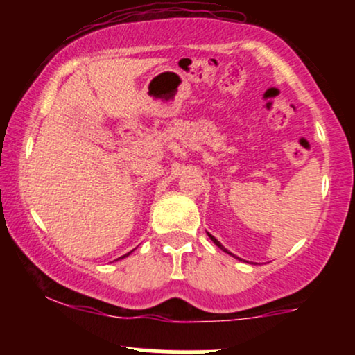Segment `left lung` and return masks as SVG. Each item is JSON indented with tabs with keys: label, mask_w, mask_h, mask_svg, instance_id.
<instances>
[{
	"label": "left lung",
	"mask_w": 355,
	"mask_h": 355,
	"mask_svg": "<svg viewBox=\"0 0 355 355\" xmlns=\"http://www.w3.org/2000/svg\"><path fill=\"white\" fill-rule=\"evenodd\" d=\"M209 237H210L211 240H214V243H215V245H217V247H220V248H222V250H223V252H227V254H230V252H229V250H227V248H223V247H222V243H220L217 239H215V237H211V235H210V234H209Z\"/></svg>",
	"instance_id": "left-lung-1"
}]
</instances>
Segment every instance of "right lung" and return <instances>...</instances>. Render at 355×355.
<instances>
[{
  "label": "right lung",
  "instance_id": "1",
  "mask_svg": "<svg viewBox=\"0 0 355 355\" xmlns=\"http://www.w3.org/2000/svg\"><path fill=\"white\" fill-rule=\"evenodd\" d=\"M126 255H130V254H126ZM126 255H123V257H126Z\"/></svg>",
  "mask_w": 355,
  "mask_h": 355
}]
</instances>
